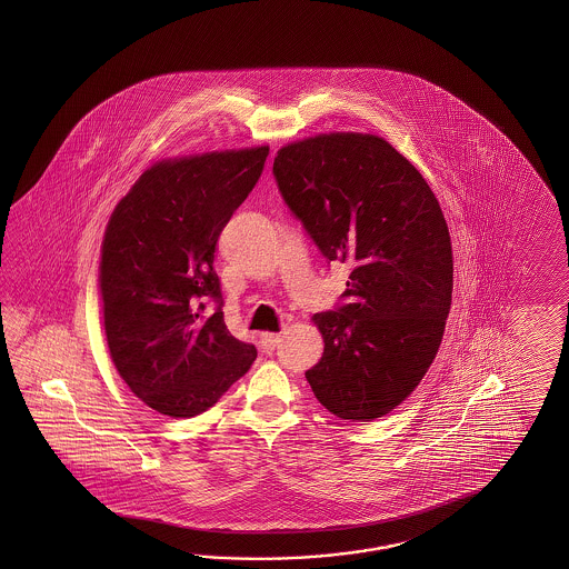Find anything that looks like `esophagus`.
<instances>
[{"label": "esophagus", "instance_id": "esophagus-1", "mask_svg": "<svg viewBox=\"0 0 569 569\" xmlns=\"http://www.w3.org/2000/svg\"><path fill=\"white\" fill-rule=\"evenodd\" d=\"M280 339H282V336H280V333H262V338H260V343H262V350H274V348L279 346Z\"/></svg>", "mask_w": 569, "mask_h": 569}]
</instances>
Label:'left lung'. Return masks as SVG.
<instances>
[{
    "instance_id": "1",
    "label": "left lung",
    "mask_w": 569,
    "mask_h": 569,
    "mask_svg": "<svg viewBox=\"0 0 569 569\" xmlns=\"http://www.w3.org/2000/svg\"><path fill=\"white\" fill-rule=\"evenodd\" d=\"M272 172L321 254L353 268L338 307L313 315L326 348L305 376L339 419H378L423 380L446 331L453 256L439 201L372 133L282 146Z\"/></svg>"
}]
</instances>
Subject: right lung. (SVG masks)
Here are the masks:
<instances>
[{
	"instance_id": "obj_1",
	"label": "right lung",
	"mask_w": 569,
	"mask_h": 569,
	"mask_svg": "<svg viewBox=\"0 0 569 569\" xmlns=\"http://www.w3.org/2000/svg\"><path fill=\"white\" fill-rule=\"evenodd\" d=\"M268 146L162 160L109 218L99 289L109 353L150 409L189 419L218 402L256 360L223 321L213 270L219 233L254 189ZM207 300L217 313L202 315Z\"/></svg>"
}]
</instances>
